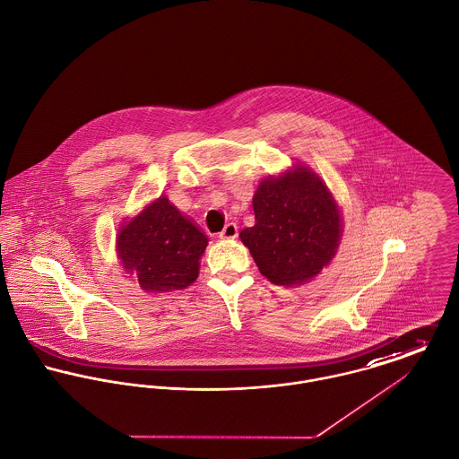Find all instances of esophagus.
<instances>
[{"label": "esophagus", "mask_w": 459, "mask_h": 459, "mask_svg": "<svg viewBox=\"0 0 459 459\" xmlns=\"http://www.w3.org/2000/svg\"><path fill=\"white\" fill-rule=\"evenodd\" d=\"M237 235H238V228L235 222H228L224 230L219 233L221 238H237Z\"/></svg>", "instance_id": "obj_1"}]
</instances>
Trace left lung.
<instances>
[{
	"instance_id": "8db88e82",
	"label": "left lung",
	"mask_w": 459,
	"mask_h": 459,
	"mask_svg": "<svg viewBox=\"0 0 459 459\" xmlns=\"http://www.w3.org/2000/svg\"><path fill=\"white\" fill-rule=\"evenodd\" d=\"M256 224L240 231L263 275L279 286L311 281L335 256L341 213L322 178L306 166L264 178L253 197Z\"/></svg>"
}]
</instances>
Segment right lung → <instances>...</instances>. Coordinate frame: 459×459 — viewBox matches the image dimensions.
I'll use <instances>...</instances> for the list:
<instances>
[{"mask_svg":"<svg viewBox=\"0 0 459 459\" xmlns=\"http://www.w3.org/2000/svg\"><path fill=\"white\" fill-rule=\"evenodd\" d=\"M208 238L160 196L139 215L124 222L117 237V253L124 270L137 277L144 291L184 290L197 279L199 260Z\"/></svg>","mask_w":459,"mask_h":459,"instance_id":"obj_1","label":"right lung"}]
</instances>
